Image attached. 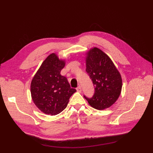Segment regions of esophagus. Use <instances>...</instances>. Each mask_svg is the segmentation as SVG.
Segmentation results:
<instances>
[{
    "instance_id": "1",
    "label": "esophagus",
    "mask_w": 153,
    "mask_h": 153,
    "mask_svg": "<svg viewBox=\"0 0 153 153\" xmlns=\"http://www.w3.org/2000/svg\"><path fill=\"white\" fill-rule=\"evenodd\" d=\"M76 91H77L78 92H82V88H81L80 85H79V86H78V87L76 88Z\"/></svg>"
}]
</instances>
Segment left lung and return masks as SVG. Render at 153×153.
I'll return each instance as SVG.
<instances>
[{"mask_svg": "<svg viewBox=\"0 0 153 153\" xmlns=\"http://www.w3.org/2000/svg\"><path fill=\"white\" fill-rule=\"evenodd\" d=\"M86 55V71L93 83L95 91L92 98L84 97L94 108L101 110L109 108L121 94V74L112 60L100 49L92 48Z\"/></svg>", "mask_w": 153, "mask_h": 153, "instance_id": "8db88e82", "label": "left lung"}]
</instances>
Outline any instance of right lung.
<instances>
[{"instance_id":"right-lung-1","label":"right lung","mask_w":153,"mask_h":153,"mask_svg":"<svg viewBox=\"0 0 153 153\" xmlns=\"http://www.w3.org/2000/svg\"><path fill=\"white\" fill-rule=\"evenodd\" d=\"M64 66V60L59 59L56 53H51L32 80V99L37 107L46 114L55 115L61 113L76 91L71 88L66 77L61 75Z\"/></svg>"}]
</instances>
